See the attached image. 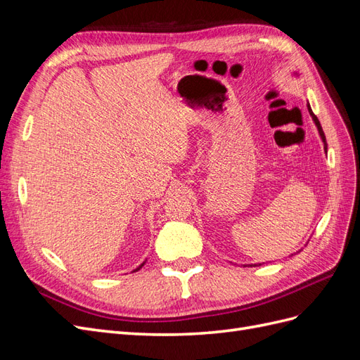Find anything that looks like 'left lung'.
Masks as SVG:
<instances>
[{
    "label": "left lung",
    "instance_id": "8db88e82",
    "mask_svg": "<svg viewBox=\"0 0 360 360\" xmlns=\"http://www.w3.org/2000/svg\"><path fill=\"white\" fill-rule=\"evenodd\" d=\"M308 110H309V114L312 115V120H314V123H315V126H317V129H319V132H320V136H321V139H323V143H324V150L328 151V144H326V136H324V132H323V129H321V124H320V122H319V118H317V115H315L314 112H312V110H311V106L308 105Z\"/></svg>",
    "mask_w": 360,
    "mask_h": 360
}]
</instances>
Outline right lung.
Wrapping results in <instances>:
<instances>
[{"mask_svg": "<svg viewBox=\"0 0 360 360\" xmlns=\"http://www.w3.org/2000/svg\"><path fill=\"white\" fill-rule=\"evenodd\" d=\"M143 266H144V263H143V264H141V266H139V267H138V269H135V270H134V271H136V270H139V269H141V267H143Z\"/></svg>", "mask_w": 360, "mask_h": 360, "instance_id": "obj_1", "label": "right lung"}]
</instances>
